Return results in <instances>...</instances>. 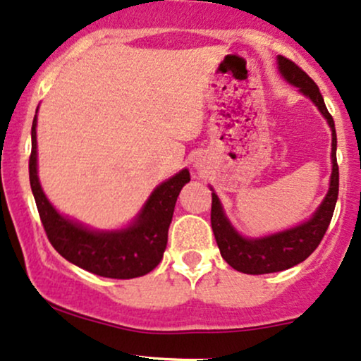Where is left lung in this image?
Listing matches in <instances>:
<instances>
[{
	"mask_svg": "<svg viewBox=\"0 0 361 361\" xmlns=\"http://www.w3.org/2000/svg\"><path fill=\"white\" fill-rule=\"evenodd\" d=\"M278 66L283 77L295 87H300V90L314 102L319 112L324 115V118L330 123L333 132L331 182L330 190H328L323 204L308 222L284 231V233L268 235V238L262 239H244L243 235L235 233L233 226L229 224V221L226 219L224 212H222L219 199L212 192L211 226L212 231H214L221 256L235 271H241V273L246 274L276 273V271L293 268V266L305 261L319 246L328 226H330L338 199V185H340V172H338L336 162L335 122H333L331 114L328 112L326 105H324L318 85L308 73L303 72L295 61H291L286 56H278Z\"/></svg>",
	"mask_w": 361,
	"mask_h": 361,
	"instance_id": "8db88e82",
	"label": "left lung"
}]
</instances>
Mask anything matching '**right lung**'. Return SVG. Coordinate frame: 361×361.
<instances>
[{
	"instance_id": "right-lung-1",
	"label": "right lung",
	"mask_w": 361,
	"mask_h": 361,
	"mask_svg": "<svg viewBox=\"0 0 361 361\" xmlns=\"http://www.w3.org/2000/svg\"><path fill=\"white\" fill-rule=\"evenodd\" d=\"M30 185L39 219L51 246L78 268L114 279L139 278L150 273L162 259L167 233L180 189L190 180L188 169L160 184L139 219L130 228L117 233H92L65 219L44 197L37 176V115L31 126Z\"/></svg>"
}]
</instances>
